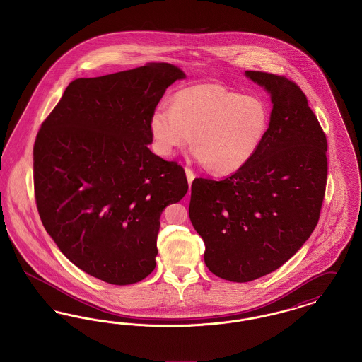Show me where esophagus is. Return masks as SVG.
Wrapping results in <instances>:
<instances>
[{
    "label": "esophagus",
    "instance_id": "esophagus-1",
    "mask_svg": "<svg viewBox=\"0 0 362 362\" xmlns=\"http://www.w3.org/2000/svg\"><path fill=\"white\" fill-rule=\"evenodd\" d=\"M186 176H187V180H189V185L191 186V183H192V180H194V177H195V173H192V170H189V168H186Z\"/></svg>",
    "mask_w": 362,
    "mask_h": 362
}]
</instances>
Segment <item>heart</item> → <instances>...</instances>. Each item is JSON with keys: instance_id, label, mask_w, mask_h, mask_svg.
Segmentation results:
<instances>
[{"instance_id": "1", "label": "heart", "mask_w": 362, "mask_h": 362, "mask_svg": "<svg viewBox=\"0 0 362 362\" xmlns=\"http://www.w3.org/2000/svg\"><path fill=\"white\" fill-rule=\"evenodd\" d=\"M149 126L157 153L173 155L192 138V156L211 173L229 175L258 153L270 127V110L258 96L197 84L177 90L173 107L158 105Z\"/></svg>"}]
</instances>
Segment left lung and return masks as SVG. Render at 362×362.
I'll return each mask as SVG.
<instances>
[{"label": "left lung", "mask_w": 362, "mask_h": 362, "mask_svg": "<svg viewBox=\"0 0 362 362\" xmlns=\"http://www.w3.org/2000/svg\"><path fill=\"white\" fill-rule=\"evenodd\" d=\"M272 96L270 127L258 153L224 180L191 185V224L214 274L248 282L281 267L320 217L327 185V138L300 86L285 76L247 70Z\"/></svg>", "instance_id": "obj_1"}]
</instances>
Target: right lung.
Here are the masks:
<instances>
[{
	"label": "right lung",
	"instance_id": "1",
	"mask_svg": "<svg viewBox=\"0 0 362 362\" xmlns=\"http://www.w3.org/2000/svg\"><path fill=\"white\" fill-rule=\"evenodd\" d=\"M186 74L146 64L71 81L34 145L36 206L61 252L86 274L132 285L156 267L160 216L189 183L151 152V117Z\"/></svg>",
	"mask_w": 362,
	"mask_h": 362
}]
</instances>
